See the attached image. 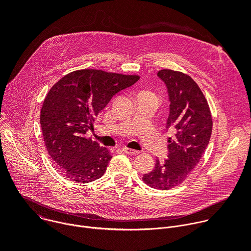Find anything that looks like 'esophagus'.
Listing matches in <instances>:
<instances>
[{
	"label": "esophagus",
	"mask_w": 251,
	"mask_h": 251,
	"mask_svg": "<svg viewBox=\"0 0 251 251\" xmlns=\"http://www.w3.org/2000/svg\"><path fill=\"white\" fill-rule=\"evenodd\" d=\"M123 151L126 153V154H129V155H138L140 152L139 151H136L134 149H130V148H123Z\"/></svg>",
	"instance_id": "esophagus-1"
}]
</instances>
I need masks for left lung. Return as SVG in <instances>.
Instances as JSON below:
<instances>
[{
	"mask_svg": "<svg viewBox=\"0 0 251 251\" xmlns=\"http://www.w3.org/2000/svg\"><path fill=\"white\" fill-rule=\"evenodd\" d=\"M158 76L165 82L170 100L166 128L176 134L168 141V159H157L153 171L142 180L154 189L169 190L185 182L199 164L209 143L212 118L207 100L190 75L162 69Z\"/></svg>",
	"mask_w": 251,
	"mask_h": 251,
	"instance_id": "obj_1",
	"label": "left lung"
}]
</instances>
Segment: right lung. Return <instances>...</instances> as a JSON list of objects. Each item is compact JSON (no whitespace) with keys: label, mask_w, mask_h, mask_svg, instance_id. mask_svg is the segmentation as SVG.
Here are the masks:
<instances>
[{"label":"right lung","mask_w":251,"mask_h":251,"mask_svg":"<svg viewBox=\"0 0 251 251\" xmlns=\"http://www.w3.org/2000/svg\"><path fill=\"white\" fill-rule=\"evenodd\" d=\"M139 78L79 69L64 75L50 89L41 110L43 136L49 155L68 180L86 184L104 175L112 156L85 134L111 98Z\"/></svg>","instance_id":"1"}]
</instances>
